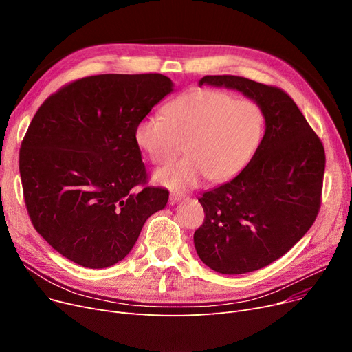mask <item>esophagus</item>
I'll return each mask as SVG.
<instances>
[{"label":"esophagus","mask_w":352,"mask_h":352,"mask_svg":"<svg viewBox=\"0 0 352 352\" xmlns=\"http://www.w3.org/2000/svg\"><path fill=\"white\" fill-rule=\"evenodd\" d=\"M184 198H187V195L186 194H181V192H173L171 195H170V202L171 204H175V202H179L181 199H184Z\"/></svg>","instance_id":"obj_1"}]
</instances>
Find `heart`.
<instances>
[{"label": "heart", "mask_w": 352, "mask_h": 352, "mask_svg": "<svg viewBox=\"0 0 352 352\" xmlns=\"http://www.w3.org/2000/svg\"><path fill=\"white\" fill-rule=\"evenodd\" d=\"M166 118L146 116L135 125L137 145L154 164L187 157L154 174L170 190L194 188L208 177L226 181L248 162L264 133V113L251 100H235L221 89L197 88L173 100Z\"/></svg>", "instance_id": "obj_1"}]
</instances>
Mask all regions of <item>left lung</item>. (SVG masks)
Segmentation results:
<instances>
[{
  "mask_svg": "<svg viewBox=\"0 0 352 352\" xmlns=\"http://www.w3.org/2000/svg\"><path fill=\"white\" fill-rule=\"evenodd\" d=\"M198 84L243 92L264 113L265 133L248 165L198 198L206 219L194 234L207 267L228 275L251 272L288 252L316 221L324 146L281 88L236 76H206Z\"/></svg>",
  "mask_w": 352,
  "mask_h": 352,
  "instance_id": "1",
  "label": "left lung"
}]
</instances>
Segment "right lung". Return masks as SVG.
<instances>
[{"instance_id": "right-lung-1", "label": "right lung", "mask_w": 352, "mask_h": 352, "mask_svg": "<svg viewBox=\"0 0 352 352\" xmlns=\"http://www.w3.org/2000/svg\"><path fill=\"white\" fill-rule=\"evenodd\" d=\"M174 91L162 74H102L74 81L36 111L20 151L31 223L61 255L107 268L133 250L168 191L145 187L134 131Z\"/></svg>"}]
</instances>
